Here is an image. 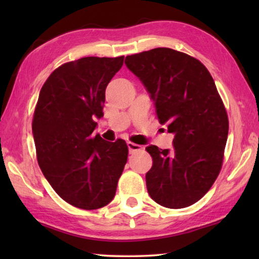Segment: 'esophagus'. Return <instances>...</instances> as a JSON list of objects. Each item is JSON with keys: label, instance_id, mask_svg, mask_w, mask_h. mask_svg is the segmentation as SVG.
I'll return each mask as SVG.
<instances>
[{"label": "esophagus", "instance_id": "1", "mask_svg": "<svg viewBox=\"0 0 259 259\" xmlns=\"http://www.w3.org/2000/svg\"><path fill=\"white\" fill-rule=\"evenodd\" d=\"M126 146H128V150L130 153H134V152H137V151H142L143 147L137 145V144H134L131 142H128L126 143Z\"/></svg>", "mask_w": 259, "mask_h": 259}]
</instances>
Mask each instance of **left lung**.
Wrapping results in <instances>:
<instances>
[{"label":"left lung","mask_w":259,"mask_h":259,"mask_svg":"<svg viewBox=\"0 0 259 259\" xmlns=\"http://www.w3.org/2000/svg\"><path fill=\"white\" fill-rule=\"evenodd\" d=\"M154 102L161 124L175 135L171 150L150 145L148 194L165 208L192 205L207 193L222 168L229 119L213 78L198 59L169 48L125 57Z\"/></svg>","instance_id":"1"}]
</instances>
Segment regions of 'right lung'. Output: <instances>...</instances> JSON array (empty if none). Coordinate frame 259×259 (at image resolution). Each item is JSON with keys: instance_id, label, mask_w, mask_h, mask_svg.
Segmentation results:
<instances>
[{"instance_id": "right-lung-1", "label": "right lung", "mask_w": 259, "mask_h": 259, "mask_svg": "<svg viewBox=\"0 0 259 259\" xmlns=\"http://www.w3.org/2000/svg\"><path fill=\"white\" fill-rule=\"evenodd\" d=\"M123 59L69 61L51 73L38 96L32 124L38 165L57 194L76 208L111 202L128 159L124 140L106 142L94 133L105 90Z\"/></svg>"}]
</instances>
